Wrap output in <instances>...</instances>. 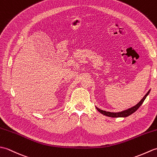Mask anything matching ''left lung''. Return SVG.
Returning a JSON list of instances; mask_svg holds the SVG:
<instances>
[{"label": "left lung", "instance_id": "8db88e82", "mask_svg": "<svg viewBox=\"0 0 157 157\" xmlns=\"http://www.w3.org/2000/svg\"><path fill=\"white\" fill-rule=\"evenodd\" d=\"M150 92H151V90H149L148 92L146 93L145 96L142 98L141 101H140L137 105H136L135 106H132V107H131V108H129L128 109L124 110V111L115 113V112H109V111H103V110L100 109L98 107H96V109L98 110V111H99L100 113H102V115H104L105 116L110 117H127L129 116L130 115H132V113H134V112L137 111L138 109L142 105L143 102L144 101V100L146 99V98L147 97V96L149 94Z\"/></svg>", "mask_w": 157, "mask_h": 157}]
</instances>
